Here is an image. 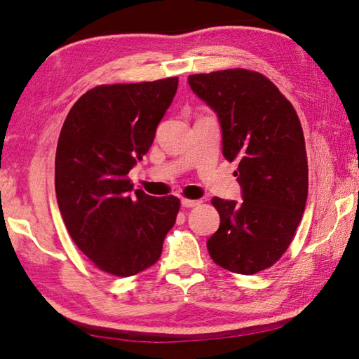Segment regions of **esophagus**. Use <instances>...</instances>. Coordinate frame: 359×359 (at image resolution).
Wrapping results in <instances>:
<instances>
[{
  "mask_svg": "<svg viewBox=\"0 0 359 359\" xmlns=\"http://www.w3.org/2000/svg\"><path fill=\"white\" fill-rule=\"evenodd\" d=\"M180 203L184 208H196V205L199 204L198 199H187V198H182Z\"/></svg>",
  "mask_w": 359,
  "mask_h": 359,
  "instance_id": "1",
  "label": "esophagus"
}]
</instances>
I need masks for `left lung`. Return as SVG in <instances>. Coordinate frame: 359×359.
<instances>
[{
	"label": "left lung",
	"mask_w": 359,
	"mask_h": 359,
	"mask_svg": "<svg viewBox=\"0 0 359 359\" xmlns=\"http://www.w3.org/2000/svg\"><path fill=\"white\" fill-rule=\"evenodd\" d=\"M188 83L217 114L223 156L239 160L234 175L244 199H212L220 228L208 241L209 255L223 269L257 274L285 253L306 209L309 169L301 121L259 72L238 68L193 74Z\"/></svg>",
	"instance_id": "left-lung-1"
}]
</instances>
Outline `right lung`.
I'll return each instance as SVG.
<instances>
[{
	"label": "right lung",
	"mask_w": 359,
	"mask_h": 359,
	"mask_svg": "<svg viewBox=\"0 0 359 359\" xmlns=\"http://www.w3.org/2000/svg\"><path fill=\"white\" fill-rule=\"evenodd\" d=\"M179 77L100 85L76 101L58 137L55 191L74 244L101 271L130 277L155 264L180 201L133 191L128 172L154 144Z\"/></svg>",
	"instance_id": "obj_1"
}]
</instances>
